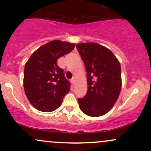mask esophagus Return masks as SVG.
<instances>
[{
  "instance_id": "1",
  "label": "esophagus",
  "mask_w": 151,
  "mask_h": 151,
  "mask_svg": "<svg viewBox=\"0 0 151 151\" xmlns=\"http://www.w3.org/2000/svg\"><path fill=\"white\" fill-rule=\"evenodd\" d=\"M71 82H72V84H75V82H76V78L75 77H72V79H71Z\"/></svg>"
}]
</instances>
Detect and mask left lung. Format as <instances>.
I'll use <instances>...</instances> for the list:
<instances>
[{"mask_svg":"<svg viewBox=\"0 0 151 151\" xmlns=\"http://www.w3.org/2000/svg\"><path fill=\"white\" fill-rule=\"evenodd\" d=\"M76 47L87 73L88 90L84 97L78 99L79 108L89 116H101L111 110L119 98L120 63L110 50L97 43H79Z\"/></svg>","mask_w":151,"mask_h":151,"instance_id":"obj_1","label":"left lung"}]
</instances>
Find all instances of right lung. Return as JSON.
<instances>
[{
	"label": "right lung",
	"instance_id": "add662e5",
	"mask_svg": "<svg viewBox=\"0 0 151 151\" xmlns=\"http://www.w3.org/2000/svg\"><path fill=\"white\" fill-rule=\"evenodd\" d=\"M74 46L68 42L50 41L35 50L26 62L24 89L29 101L37 110H56L70 91V82L58 66V60L72 52Z\"/></svg>",
	"mask_w": 151,
	"mask_h": 151
}]
</instances>
